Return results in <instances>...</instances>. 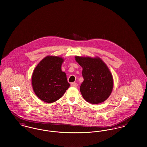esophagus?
I'll return each mask as SVG.
<instances>
[{"label": "esophagus", "mask_w": 147, "mask_h": 147, "mask_svg": "<svg viewBox=\"0 0 147 147\" xmlns=\"http://www.w3.org/2000/svg\"><path fill=\"white\" fill-rule=\"evenodd\" d=\"M71 86H72L73 87L77 88V86H78V84L76 83H75V82H72V83H71Z\"/></svg>", "instance_id": "esophagus-1"}]
</instances>
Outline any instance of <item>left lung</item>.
Segmentation results:
<instances>
[{"mask_svg": "<svg viewBox=\"0 0 147 147\" xmlns=\"http://www.w3.org/2000/svg\"><path fill=\"white\" fill-rule=\"evenodd\" d=\"M75 60L83 69L80 91L83 98L91 104L106 100L113 88V78L107 65L98 57L76 56Z\"/></svg>", "mask_w": 147, "mask_h": 147, "instance_id": "obj_1", "label": "left lung"}]
</instances>
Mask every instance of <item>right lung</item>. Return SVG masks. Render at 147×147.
Masks as SVG:
<instances>
[{
	"label": "right lung",
	"instance_id": "obj_1",
	"mask_svg": "<svg viewBox=\"0 0 147 147\" xmlns=\"http://www.w3.org/2000/svg\"><path fill=\"white\" fill-rule=\"evenodd\" d=\"M64 59L47 56L33 71L32 86L36 95L45 102H55L70 87L66 74L61 70Z\"/></svg>",
	"mask_w": 147,
	"mask_h": 147
}]
</instances>
